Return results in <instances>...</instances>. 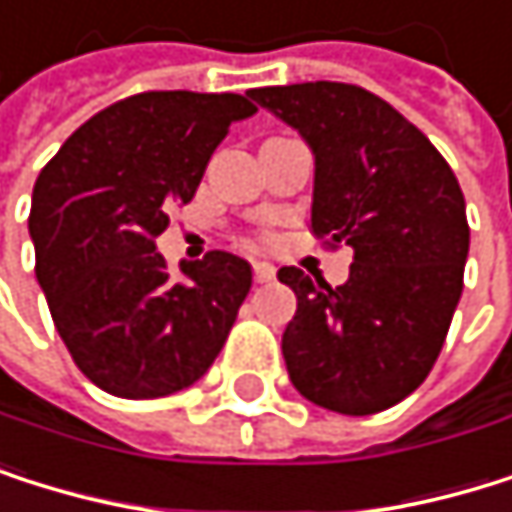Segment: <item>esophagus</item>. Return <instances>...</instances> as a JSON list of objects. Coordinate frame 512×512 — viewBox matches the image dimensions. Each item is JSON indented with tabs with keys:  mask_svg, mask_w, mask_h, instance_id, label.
<instances>
[{
	"mask_svg": "<svg viewBox=\"0 0 512 512\" xmlns=\"http://www.w3.org/2000/svg\"><path fill=\"white\" fill-rule=\"evenodd\" d=\"M274 274H277V268L271 265V262H253V277H256V284H268V280H274Z\"/></svg>",
	"mask_w": 512,
	"mask_h": 512,
	"instance_id": "1",
	"label": "esophagus"
}]
</instances>
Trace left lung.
<instances>
[{
    "label": "left lung",
    "instance_id": "8db88e82",
    "mask_svg": "<svg viewBox=\"0 0 512 512\" xmlns=\"http://www.w3.org/2000/svg\"><path fill=\"white\" fill-rule=\"evenodd\" d=\"M250 97L314 152L311 232L354 247L329 287L290 265L284 360L296 391L332 412L406 400L437 363L464 290L470 228L446 158L391 103L345 82L253 88Z\"/></svg>",
    "mask_w": 512,
    "mask_h": 512
}]
</instances>
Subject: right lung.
Masks as SVG:
<instances>
[{
    "label": "right lung",
    "mask_w": 512,
    "mask_h": 512,
    "mask_svg": "<svg viewBox=\"0 0 512 512\" xmlns=\"http://www.w3.org/2000/svg\"><path fill=\"white\" fill-rule=\"evenodd\" d=\"M241 94L146 91L75 131L42 167L30 238L36 277L63 345L97 388L124 400L176 394L222 351L253 271L213 250L173 277L155 238L189 204Z\"/></svg>",
    "instance_id": "add662e5"
}]
</instances>
